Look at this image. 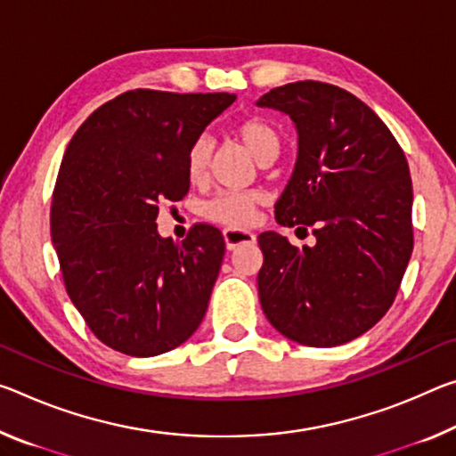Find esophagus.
Wrapping results in <instances>:
<instances>
[{"label": "esophagus", "mask_w": 456, "mask_h": 456, "mask_svg": "<svg viewBox=\"0 0 456 456\" xmlns=\"http://www.w3.org/2000/svg\"><path fill=\"white\" fill-rule=\"evenodd\" d=\"M223 235H225L227 249H237V248H241V245H254L256 243V235L251 233V231L227 227L225 231H223Z\"/></svg>", "instance_id": "34e87169"}]
</instances>
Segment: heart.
<instances>
[{"mask_svg":"<svg viewBox=\"0 0 456 456\" xmlns=\"http://www.w3.org/2000/svg\"><path fill=\"white\" fill-rule=\"evenodd\" d=\"M233 135L241 146L256 158L259 164H270L280 154L281 135L270 121L262 118H248L233 127ZM213 143L208 137L200 135L191 143L186 151V178L192 186H200L211 175ZM264 197L256 191L221 192L202 207V215L208 221L221 223L227 227H249L254 225L257 207Z\"/></svg>","mask_w":456,"mask_h":456,"instance_id":"heart-1","label":"heart"}]
</instances>
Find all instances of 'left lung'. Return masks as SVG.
Wrapping results in <instances>:
<instances>
[{
    "label": "left lung",
    "mask_w": 456,
    "mask_h": 456,
    "mask_svg": "<svg viewBox=\"0 0 456 456\" xmlns=\"http://www.w3.org/2000/svg\"><path fill=\"white\" fill-rule=\"evenodd\" d=\"M257 105L288 113L298 129L276 221L313 227L316 237L314 248H296L276 231L257 237L259 302L296 343H349L394 305L414 249L408 160L384 121L341 86L288 83Z\"/></svg>",
    "instance_id": "1"
}]
</instances>
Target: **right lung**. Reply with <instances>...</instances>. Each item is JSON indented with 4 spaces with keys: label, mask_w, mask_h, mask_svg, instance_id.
Returning a JSON list of instances; mask_svg holds the SVG:
<instances>
[{
    "label": "right lung",
    "mask_w": 456,
    "mask_h": 456,
    "mask_svg": "<svg viewBox=\"0 0 456 456\" xmlns=\"http://www.w3.org/2000/svg\"><path fill=\"white\" fill-rule=\"evenodd\" d=\"M229 93L134 89L93 111L64 151L50 235L72 305L101 343L154 357L199 329L225 240L197 223L186 240L158 235L166 200L189 192L186 151Z\"/></svg>",
    "instance_id": "obj_1"
}]
</instances>
